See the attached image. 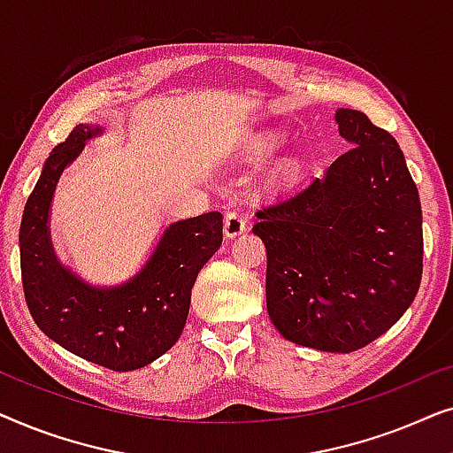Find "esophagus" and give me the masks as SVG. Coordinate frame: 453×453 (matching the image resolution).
<instances>
[{
    "instance_id": "34e87169",
    "label": "esophagus",
    "mask_w": 453,
    "mask_h": 453,
    "mask_svg": "<svg viewBox=\"0 0 453 453\" xmlns=\"http://www.w3.org/2000/svg\"><path fill=\"white\" fill-rule=\"evenodd\" d=\"M247 231V219L241 208H231L225 216V234L226 237H237Z\"/></svg>"
}]
</instances>
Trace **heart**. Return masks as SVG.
Returning <instances> with one entry per match:
<instances>
[{
  "instance_id": "obj_1",
  "label": "heart",
  "mask_w": 453,
  "mask_h": 453,
  "mask_svg": "<svg viewBox=\"0 0 453 453\" xmlns=\"http://www.w3.org/2000/svg\"><path fill=\"white\" fill-rule=\"evenodd\" d=\"M256 146H257V150L262 152V154H274L280 144H278V140H272L270 138V140H259ZM299 173H301L299 163H296V160H288V163L280 169V181H284V183L295 181V179L299 177Z\"/></svg>"
}]
</instances>
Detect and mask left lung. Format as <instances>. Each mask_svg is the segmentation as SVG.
<instances>
[{
  "mask_svg": "<svg viewBox=\"0 0 453 453\" xmlns=\"http://www.w3.org/2000/svg\"><path fill=\"white\" fill-rule=\"evenodd\" d=\"M352 146L299 194L257 210L268 253L265 305L290 342L363 349L398 321L423 276L418 189L398 142L361 111L338 109Z\"/></svg>",
  "mask_w": 453,
  "mask_h": 453,
  "instance_id": "8db88e82",
  "label": "left lung"
}]
</instances>
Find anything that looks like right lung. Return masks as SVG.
Instances as JSON below:
<instances>
[{
    "mask_svg": "<svg viewBox=\"0 0 453 453\" xmlns=\"http://www.w3.org/2000/svg\"><path fill=\"white\" fill-rule=\"evenodd\" d=\"M101 126L80 123L49 154L20 225L24 299L35 324L65 350L113 371H134L163 357L181 336L191 288L222 243V214L208 212L166 228L132 280L90 287L55 257L49 208L61 173Z\"/></svg>",
    "mask_w": 453,
    "mask_h": 453,
    "instance_id": "1",
    "label": "right lung"
}]
</instances>
